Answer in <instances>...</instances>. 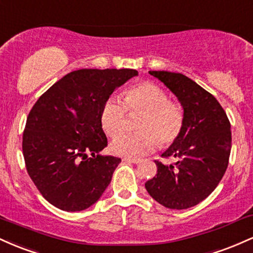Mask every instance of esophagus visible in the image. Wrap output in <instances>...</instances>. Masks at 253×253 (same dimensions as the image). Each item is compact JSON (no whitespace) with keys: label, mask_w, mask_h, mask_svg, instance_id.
Returning a JSON list of instances; mask_svg holds the SVG:
<instances>
[{"label":"esophagus","mask_w":253,"mask_h":253,"mask_svg":"<svg viewBox=\"0 0 253 253\" xmlns=\"http://www.w3.org/2000/svg\"><path fill=\"white\" fill-rule=\"evenodd\" d=\"M125 162H127V163H133V164H138L140 163V159H136V158H129V157H125L124 158Z\"/></svg>","instance_id":"1"}]
</instances>
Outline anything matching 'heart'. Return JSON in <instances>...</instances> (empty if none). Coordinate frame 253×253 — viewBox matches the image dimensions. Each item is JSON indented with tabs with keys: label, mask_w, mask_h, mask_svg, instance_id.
<instances>
[{
	"label": "heart",
	"mask_w": 253,
	"mask_h": 253,
	"mask_svg": "<svg viewBox=\"0 0 253 253\" xmlns=\"http://www.w3.org/2000/svg\"><path fill=\"white\" fill-rule=\"evenodd\" d=\"M126 109L130 113L143 112L138 124V133H124L110 144L114 155L141 157L162 145L177 140L184 125V114L178 103L169 100L167 90L153 82H140L125 92L124 102L119 97H109L101 110V126L110 136L125 128Z\"/></svg>",
	"instance_id": "obj_1"
}]
</instances>
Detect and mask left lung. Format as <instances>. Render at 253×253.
<instances>
[{"label": "left lung", "mask_w": 253, "mask_h": 253, "mask_svg": "<svg viewBox=\"0 0 253 253\" xmlns=\"http://www.w3.org/2000/svg\"><path fill=\"white\" fill-rule=\"evenodd\" d=\"M178 98L184 125L163 157L175 165L155 161L157 173L145 183L152 199L170 210H187L206 199L221 181L231 153V124L211 92L182 74L150 71Z\"/></svg>", "instance_id": "left-lung-1"}]
</instances>
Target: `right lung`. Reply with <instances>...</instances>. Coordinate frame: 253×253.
<instances>
[{"mask_svg": "<svg viewBox=\"0 0 253 253\" xmlns=\"http://www.w3.org/2000/svg\"><path fill=\"white\" fill-rule=\"evenodd\" d=\"M134 76L133 69L72 71L31 109L22 136L26 169L54 207L84 211L109 185L121 159L100 155L107 146L101 110L113 91Z\"/></svg>", "mask_w": 253, "mask_h": 253, "instance_id": "obj_1", "label": "right lung"}]
</instances>
